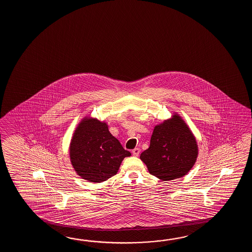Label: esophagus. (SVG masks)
I'll return each mask as SVG.
<instances>
[{
	"label": "esophagus",
	"mask_w": 252,
	"mask_h": 252,
	"mask_svg": "<svg viewBox=\"0 0 252 252\" xmlns=\"http://www.w3.org/2000/svg\"><path fill=\"white\" fill-rule=\"evenodd\" d=\"M139 152H140V150H139V148H135L133 150H132V154L135 157H138L139 155Z\"/></svg>",
	"instance_id": "1"
}]
</instances>
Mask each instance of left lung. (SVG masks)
Instances as JSON below:
<instances>
[{
  "instance_id": "obj_1",
  "label": "left lung",
  "mask_w": 252,
  "mask_h": 252,
  "mask_svg": "<svg viewBox=\"0 0 252 252\" xmlns=\"http://www.w3.org/2000/svg\"><path fill=\"white\" fill-rule=\"evenodd\" d=\"M198 155L197 144L188 125L178 115L157 125L150 148L140 154L151 175L163 181L184 177Z\"/></svg>"
}]
</instances>
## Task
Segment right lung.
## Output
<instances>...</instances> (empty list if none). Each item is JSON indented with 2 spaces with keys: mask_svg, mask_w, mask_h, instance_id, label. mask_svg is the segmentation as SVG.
<instances>
[{
  "mask_svg": "<svg viewBox=\"0 0 252 252\" xmlns=\"http://www.w3.org/2000/svg\"><path fill=\"white\" fill-rule=\"evenodd\" d=\"M70 159L76 173L87 181L101 183L117 174L125 150L108 129L107 124L86 118L75 129L70 144Z\"/></svg>",
  "mask_w": 252,
  "mask_h": 252,
  "instance_id": "obj_1",
  "label": "right lung"
}]
</instances>
